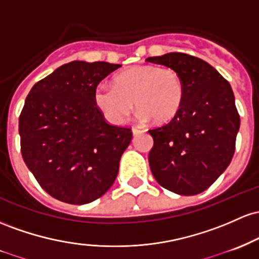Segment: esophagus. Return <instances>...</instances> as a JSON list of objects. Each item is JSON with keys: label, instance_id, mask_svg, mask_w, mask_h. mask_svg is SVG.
<instances>
[{"label": "esophagus", "instance_id": "1", "mask_svg": "<svg viewBox=\"0 0 259 259\" xmlns=\"http://www.w3.org/2000/svg\"><path fill=\"white\" fill-rule=\"evenodd\" d=\"M142 132H144V130L143 128H139V127H133L132 128V133L133 135H139V133H142Z\"/></svg>", "mask_w": 259, "mask_h": 259}]
</instances>
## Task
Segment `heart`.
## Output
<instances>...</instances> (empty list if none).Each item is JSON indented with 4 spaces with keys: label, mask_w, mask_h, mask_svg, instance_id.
<instances>
[{
    "label": "heart",
    "mask_w": 259,
    "mask_h": 259,
    "mask_svg": "<svg viewBox=\"0 0 259 259\" xmlns=\"http://www.w3.org/2000/svg\"><path fill=\"white\" fill-rule=\"evenodd\" d=\"M95 105L107 121L120 124L126 121L133 105L138 117L165 123L179 114L185 98V84L175 69L155 65H139L124 69L114 85L99 83L93 93Z\"/></svg>",
    "instance_id": "1"
}]
</instances>
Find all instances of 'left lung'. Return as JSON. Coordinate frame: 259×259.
<instances>
[{"label":"left lung","mask_w":259,"mask_h":259,"mask_svg":"<svg viewBox=\"0 0 259 259\" xmlns=\"http://www.w3.org/2000/svg\"><path fill=\"white\" fill-rule=\"evenodd\" d=\"M181 75L185 98L179 114L149 130L153 176L171 192L193 196L215 182L235 153L240 115L231 85L205 61L181 52L148 57Z\"/></svg>","instance_id":"obj_1"}]
</instances>
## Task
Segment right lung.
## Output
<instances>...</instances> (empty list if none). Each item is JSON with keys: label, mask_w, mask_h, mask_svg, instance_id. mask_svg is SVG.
Here are the masks:
<instances>
[{"label": "right lung", "mask_w": 259, "mask_h": 259, "mask_svg": "<svg viewBox=\"0 0 259 259\" xmlns=\"http://www.w3.org/2000/svg\"><path fill=\"white\" fill-rule=\"evenodd\" d=\"M121 65L72 61L34 84L19 116L20 152L51 197L87 204L111 187L132 131L107 123L94 88Z\"/></svg>", "instance_id": "obj_1"}]
</instances>
